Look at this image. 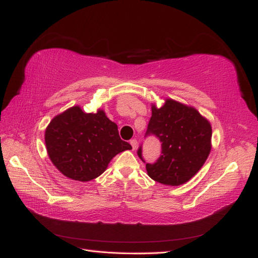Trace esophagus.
Returning a JSON list of instances; mask_svg holds the SVG:
<instances>
[{
    "instance_id": "34e87169",
    "label": "esophagus",
    "mask_w": 258,
    "mask_h": 258,
    "mask_svg": "<svg viewBox=\"0 0 258 258\" xmlns=\"http://www.w3.org/2000/svg\"><path fill=\"white\" fill-rule=\"evenodd\" d=\"M130 143H131V145H132V149H133V150L137 149V147H138V141H137V140H135V139L131 140Z\"/></svg>"
}]
</instances>
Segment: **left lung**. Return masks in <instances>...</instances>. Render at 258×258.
Masks as SVG:
<instances>
[{"label":"left lung","instance_id":"8db88e82","mask_svg":"<svg viewBox=\"0 0 258 258\" xmlns=\"http://www.w3.org/2000/svg\"><path fill=\"white\" fill-rule=\"evenodd\" d=\"M154 135L161 142V156L147 163L148 175L163 185L185 184L198 172L211 151L212 128L193 107L167 99L161 108L152 106L145 137ZM138 156L143 162L142 147Z\"/></svg>","mask_w":258,"mask_h":258}]
</instances>
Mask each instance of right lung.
Instances as JSON below:
<instances>
[{"instance_id":"add662e5","label":"right lung","mask_w":258,"mask_h":258,"mask_svg":"<svg viewBox=\"0 0 258 258\" xmlns=\"http://www.w3.org/2000/svg\"><path fill=\"white\" fill-rule=\"evenodd\" d=\"M45 143L54 166L64 176L79 181L95 179L116 154L132 149L119 138L117 125L104 110L87 114L79 106L50 120Z\"/></svg>"}]
</instances>
